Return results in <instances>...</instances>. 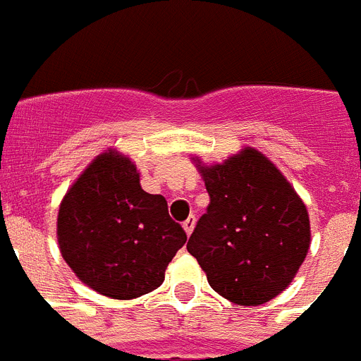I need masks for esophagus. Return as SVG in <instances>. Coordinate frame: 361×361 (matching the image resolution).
I'll list each match as a JSON object with an SVG mask.
<instances>
[{
	"mask_svg": "<svg viewBox=\"0 0 361 361\" xmlns=\"http://www.w3.org/2000/svg\"><path fill=\"white\" fill-rule=\"evenodd\" d=\"M195 224H196L195 216H189V219H187V221L183 222V230H185L187 237H189L190 233H192V230H195Z\"/></svg>",
	"mask_w": 361,
	"mask_h": 361,
	"instance_id": "obj_1",
	"label": "esophagus"
}]
</instances>
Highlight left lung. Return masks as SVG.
Masks as SVG:
<instances>
[{
	"label": "left lung",
	"instance_id": "left-lung-1",
	"mask_svg": "<svg viewBox=\"0 0 361 361\" xmlns=\"http://www.w3.org/2000/svg\"><path fill=\"white\" fill-rule=\"evenodd\" d=\"M196 165L209 206L187 250L209 286L237 306H259L286 289L310 248V216L286 176L245 148L219 165Z\"/></svg>",
	"mask_w": 361,
	"mask_h": 361
}]
</instances>
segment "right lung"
I'll list each match as a JSON object with an SVG mask.
<instances>
[{
  "label": "right lung",
  "mask_w": 361,
  "mask_h": 361,
  "mask_svg": "<svg viewBox=\"0 0 361 361\" xmlns=\"http://www.w3.org/2000/svg\"><path fill=\"white\" fill-rule=\"evenodd\" d=\"M57 241L81 282L105 297L131 300L163 283L187 235L169 215L165 196L142 190L133 161L107 150L64 195Z\"/></svg>",
  "instance_id": "1"
}]
</instances>
